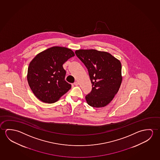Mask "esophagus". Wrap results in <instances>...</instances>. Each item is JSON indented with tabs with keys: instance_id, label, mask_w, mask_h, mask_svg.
Here are the masks:
<instances>
[{
	"instance_id": "1",
	"label": "esophagus",
	"mask_w": 160,
	"mask_h": 160,
	"mask_svg": "<svg viewBox=\"0 0 160 160\" xmlns=\"http://www.w3.org/2000/svg\"><path fill=\"white\" fill-rule=\"evenodd\" d=\"M74 85H75V86H78V84H79L78 82H77V81L75 82H74Z\"/></svg>"
}]
</instances>
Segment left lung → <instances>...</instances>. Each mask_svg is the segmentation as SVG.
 <instances>
[{
	"label": "left lung",
	"mask_w": 160,
	"mask_h": 160,
	"mask_svg": "<svg viewBox=\"0 0 160 160\" xmlns=\"http://www.w3.org/2000/svg\"><path fill=\"white\" fill-rule=\"evenodd\" d=\"M75 53L88 69L92 89L86 96L93 107H103L117 94L122 83L121 62L112 54L96 49H79Z\"/></svg>",
	"instance_id": "obj_1"
}]
</instances>
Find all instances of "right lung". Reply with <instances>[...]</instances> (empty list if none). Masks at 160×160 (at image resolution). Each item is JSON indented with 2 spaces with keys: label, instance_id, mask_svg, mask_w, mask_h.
<instances>
[{
  "label": "right lung",
  "instance_id": "right-lung-1",
  "mask_svg": "<svg viewBox=\"0 0 160 160\" xmlns=\"http://www.w3.org/2000/svg\"><path fill=\"white\" fill-rule=\"evenodd\" d=\"M74 55L71 49L55 46L38 53L32 60L27 80L37 98L44 103H54L71 89V85L64 80L66 72L63 64Z\"/></svg>",
  "mask_w": 160,
  "mask_h": 160
}]
</instances>
